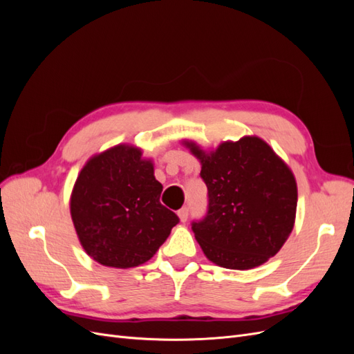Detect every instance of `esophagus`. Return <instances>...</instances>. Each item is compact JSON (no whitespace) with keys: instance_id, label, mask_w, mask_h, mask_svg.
<instances>
[{"instance_id":"34e87169","label":"esophagus","mask_w":354,"mask_h":354,"mask_svg":"<svg viewBox=\"0 0 354 354\" xmlns=\"http://www.w3.org/2000/svg\"><path fill=\"white\" fill-rule=\"evenodd\" d=\"M178 217H180V221H186L187 220V217H189V208L187 207H183L181 209H178Z\"/></svg>"}]
</instances>
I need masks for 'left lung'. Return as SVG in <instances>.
<instances>
[{"mask_svg": "<svg viewBox=\"0 0 354 354\" xmlns=\"http://www.w3.org/2000/svg\"><path fill=\"white\" fill-rule=\"evenodd\" d=\"M201 159L208 189L207 214L192 230L208 260L226 269L246 270L277 254L292 232L297 183L283 160L259 137L221 143Z\"/></svg>", "mask_w": 354, "mask_h": 354, "instance_id": "left-lung-1", "label": "left lung"}]
</instances>
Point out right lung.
<instances>
[{
	"label": "right lung",
	"instance_id": "add662e5",
	"mask_svg": "<svg viewBox=\"0 0 354 354\" xmlns=\"http://www.w3.org/2000/svg\"><path fill=\"white\" fill-rule=\"evenodd\" d=\"M162 185L142 151L120 145L91 158L77 178L71 216L97 263L128 269L151 260L180 221L159 202Z\"/></svg>",
	"mask_w": 354,
	"mask_h": 354
}]
</instances>
